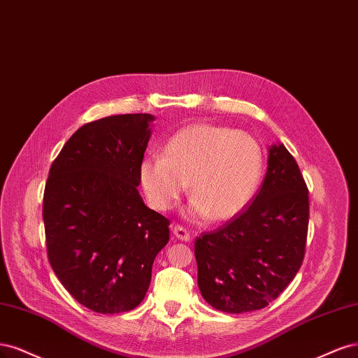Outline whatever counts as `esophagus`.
Segmentation results:
<instances>
[{"label":"esophagus","instance_id":"esophagus-1","mask_svg":"<svg viewBox=\"0 0 358 358\" xmlns=\"http://www.w3.org/2000/svg\"><path fill=\"white\" fill-rule=\"evenodd\" d=\"M171 230H172V234H174V236H177L180 241H184V242L190 241L189 230L184 229L182 226H180V224H172V226H171Z\"/></svg>","mask_w":358,"mask_h":358}]
</instances>
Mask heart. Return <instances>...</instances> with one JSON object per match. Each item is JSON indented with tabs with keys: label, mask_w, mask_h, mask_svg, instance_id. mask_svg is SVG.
Segmentation results:
<instances>
[{
	"label": "heart",
	"mask_w": 358,
	"mask_h": 358,
	"mask_svg": "<svg viewBox=\"0 0 358 358\" xmlns=\"http://www.w3.org/2000/svg\"><path fill=\"white\" fill-rule=\"evenodd\" d=\"M260 144L245 132L214 124H193L172 135L162 156L144 159L138 176L148 203L168 211L189 182L187 213L226 222L255 198L263 177Z\"/></svg>",
	"instance_id": "obj_1"
}]
</instances>
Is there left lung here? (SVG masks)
Returning a JSON list of instances; mask_svg holds the SVG:
<instances>
[{
  "label": "left lung",
  "instance_id": "left-lung-1",
  "mask_svg": "<svg viewBox=\"0 0 358 358\" xmlns=\"http://www.w3.org/2000/svg\"><path fill=\"white\" fill-rule=\"evenodd\" d=\"M268 152L266 177L252 203L194 244L201 294L227 314L268 306L303 262L306 184L284 144H272Z\"/></svg>",
  "mask_w": 358,
  "mask_h": 358
}]
</instances>
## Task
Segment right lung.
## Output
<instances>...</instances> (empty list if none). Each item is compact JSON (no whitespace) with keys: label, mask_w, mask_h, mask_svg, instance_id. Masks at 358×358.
Here are the masks:
<instances>
[{"label":"right lung","mask_w":358,"mask_h":358,"mask_svg":"<svg viewBox=\"0 0 358 358\" xmlns=\"http://www.w3.org/2000/svg\"><path fill=\"white\" fill-rule=\"evenodd\" d=\"M153 122L144 113L82 126L45 182L50 266L78 303L99 314L128 313L143 302L153 262L169 241V220L147 208L136 189Z\"/></svg>","instance_id":"1"}]
</instances>
